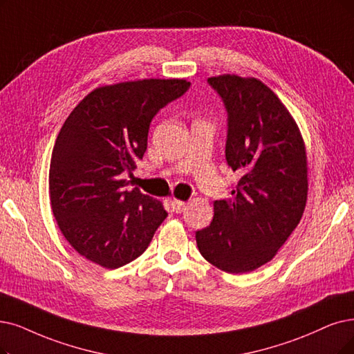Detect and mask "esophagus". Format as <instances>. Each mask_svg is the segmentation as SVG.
<instances>
[{
	"label": "esophagus",
	"mask_w": 354,
	"mask_h": 354,
	"mask_svg": "<svg viewBox=\"0 0 354 354\" xmlns=\"http://www.w3.org/2000/svg\"><path fill=\"white\" fill-rule=\"evenodd\" d=\"M171 203H173V209L176 210V214H181V212H185L186 206H187L186 202L178 201V199H174Z\"/></svg>",
	"instance_id": "esophagus-1"
}]
</instances>
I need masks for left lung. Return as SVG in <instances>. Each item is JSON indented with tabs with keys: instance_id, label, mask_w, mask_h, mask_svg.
<instances>
[{
	"instance_id": "left-lung-1",
	"label": "left lung",
	"mask_w": 354,
	"mask_h": 354,
	"mask_svg": "<svg viewBox=\"0 0 354 354\" xmlns=\"http://www.w3.org/2000/svg\"><path fill=\"white\" fill-rule=\"evenodd\" d=\"M228 113L226 162L239 171L232 197L214 202V219L196 232L202 256L241 274L270 261L298 226L308 197L301 131L280 98L257 78H207Z\"/></svg>"
}]
</instances>
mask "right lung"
I'll return each instance as SVG.
<instances>
[{"label": "right lung", "mask_w": 354, "mask_h": 354, "mask_svg": "<svg viewBox=\"0 0 354 354\" xmlns=\"http://www.w3.org/2000/svg\"><path fill=\"white\" fill-rule=\"evenodd\" d=\"M187 80H138L87 94L56 138L49 168L53 216L82 257L118 268L142 254L167 218L162 203L129 185L160 109L181 97Z\"/></svg>", "instance_id": "obj_1"}]
</instances>
